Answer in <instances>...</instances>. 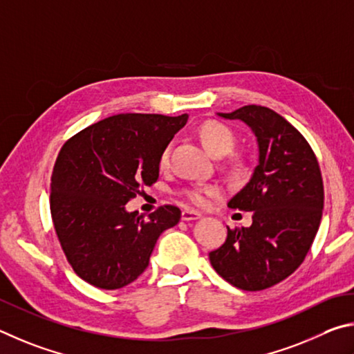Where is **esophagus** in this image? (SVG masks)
Returning a JSON list of instances; mask_svg holds the SVG:
<instances>
[{
	"label": "esophagus",
	"mask_w": 354,
	"mask_h": 354,
	"mask_svg": "<svg viewBox=\"0 0 354 354\" xmlns=\"http://www.w3.org/2000/svg\"><path fill=\"white\" fill-rule=\"evenodd\" d=\"M202 214L194 212V209H183L182 212V219L183 221H196V219H201Z\"/></svg>",
	"instance_id": "obj_1"
}]
</instances>
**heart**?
<instances>
[{"label": "heart", "instance_id": "1", "mask_svg": "<svg viewBox=\"0 0 354 354\" xmlns=\"http://www.w3.org/2000/svg\"><path fill=\"white\" fill-rule=\"evenodd\" d=\"M199 138L203 142V146L207 147L209 153L216 155V157H221V155H225L232 151L234 145V136L232 130L225 127L224 124L216 122V121H207L203 122L199 127ZM160 166L166 167L169 163V149H165L160 155ZM233 171L234 174H244L245 165L241 160H236L233 163ZM221 189L216 185H201V187H191L183 189V197L187 199L191 205L205 208L209 205V201L213 197L219 196Z\"/></svg>", "mask_w": 354, "mask_h": 354}]
</instances>
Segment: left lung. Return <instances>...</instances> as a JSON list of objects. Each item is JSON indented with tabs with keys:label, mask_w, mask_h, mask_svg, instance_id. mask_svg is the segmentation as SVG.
Listing matches in <instances>:
<instances>
[{
	"label": "left lung",
	"mask_w": 354,
	"mask_h": 354,
	"mask_svg": "<svg viewBox=\"0 0 354 354\" xmlns=\"http://www.w3.org/2000/svg\"><path fill=\"white\" fill-rule=\"evenodd\" d=\"M252 129L258 165L249 183L228 207L253 212L252 225L230 230L209 263L234 288L263 290L283 281L303 263L317 234L324 209V182L311 146L281 115L261 105L232 113Z\"/></svg>",
	"instance_id": "left-lung-1"
}]
</instances>
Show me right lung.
Masks as SVG:
<instances>
[{"mask_svg": "<svg viewBox=\"0 0 354 354\" xmlns=\"http://www.w3.org/2000/svg\"><path fill=\"white\" fill-rule=\"evenodd\" d=\"M188 115L121 113L71 136L55 160L51 216L73 270L91 286L113 290L149 266L160 234L180 209L163 205L145 218L126 203L157 182L160 155Z\"/></svg>", "mask_w": 354, "mask_h": 354, "instance_id": "add662e5", "label": "right lung"}]
</instances>
